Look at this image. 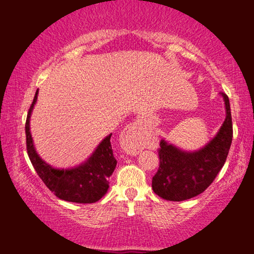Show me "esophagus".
<instances>
[{
  "mask_svg": "<svg viewBox=\"0 0 254 254\" xmlns=\"http://www.w3.org/2000/svg\"><path fill=\"white\" fill-rule=\"evenodd\" d=\"M121 145L127 154H137L141 148V135H140L139 127L135 126L127 127L122 133Z\"/></svg>",
  "mask_w": 254,
  "mask_h": 254,
  "instance_id": "obj_1",
  "label": "esophagus"
}]
</instances>
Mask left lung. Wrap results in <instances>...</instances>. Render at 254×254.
<instances>
[{"label": "left lung", "mask_w": 254, "mask_h": 254, "mask_svg": "<svg viewBox=\"0 0 254 254\" xmlns=\"http://www.w3.org/2000/svg\"><path fill=\"white\" fill-rule=\"evenodd\" d=\"M226 106V119L211 141L197 151H184L161 140L160 168L151 187L166 200L180 202L199 195L213 183L224 166L233 140V122L228 96L220 92Z\"/></svg>", "instance_id": "1"}]
</instances>
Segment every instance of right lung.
Returning a JSON list of instances; mask_svg holds the SVG:
<instances>
[{
  "label": "right lung",
  "mask_w": 254,
  "mask_h": 254,
  "mask_svg": "<svg viewBox=\"0 0 254 254\" xmlns=\"http://www.w3.org/2000/svg\"><path fill=\"white\" fill-rule=\"evenodd\" d=\"M37 93L39 91H36L30 105L25 126L27 154L34 169L45 186L58 198L83 204L97 202L107 192L109 188L108 179L117 164L112 149V133L98 145L97 149L84 163L68 170L54 169L37 155L29 130V119L36 103Z\"/></svg>",
  "instance_id": "add662e5"
}]
</instances>
